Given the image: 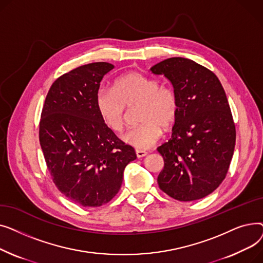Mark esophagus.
<instances>
[{"instance_id": "34e87169", "label": "esophagus", "mask_w": 263, "mask_h": 263, "mask_svg": "<svg viewBox=\"0 0 263 263\" xmlns=\"http://www.w3.org/2000/svg\"><path fill=\"white\" fill-rule=\"evenodd\" d=\"M135 154H136V157L137 158H143V157H145V156H147V153L145 150H139V149H136L135 150Z\"/></svg>"}]
</instances>
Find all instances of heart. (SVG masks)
I'll list each match as a JSON object with an SVG mask.
<instances>
[{
	"instance_id": "heart-1",
	"label": "heart",
	"mask_w": 263,
	"mask_h": 263,
	"mask_svg": "<svg viewBox=\"0 0 263 263\" xmlns=\"http://www.w3.org/2000/svg\"><path fill=\"white\" fill-rule=\"evenodd\" d=\"M140 105L141 124L122 135V141L140 150L153 147L162 135V126L168 128L178 115V97L173 87L136 71L120 76L113 90L101 88L96 96V106L106 126L120 132L126 126V105Z\"/></svg>"
}]
</instances>
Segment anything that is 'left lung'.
<instances>
[{"label":"left lung","instance_id":"1","mask_svg":"<svg viewBox=\"0 0 263 263\" xmlns=\"http://www.w3.org/2000/svg\"><path fill=\"white\" fill-rule=\"evenodd\" d=\"M150 70L171 81L179 104L171 140L158 147L159 186L180 201L203 198L223 182L236 145L225 90L211 70L189 59L171 58Z\"/></svg>","mask_w":263,"mask_h":263}]
</instances>
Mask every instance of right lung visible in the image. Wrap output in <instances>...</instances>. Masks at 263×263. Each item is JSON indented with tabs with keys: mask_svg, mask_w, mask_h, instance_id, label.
<instances>
[{
	"mask_svg": "<svg viewBox=\"0 0 263 263\" xmlns=\"http://www.w3.org/2000/svg\"><path fill=\"white\" fill-rule=\"evenodd\" d=\"M114 65L80 66L55 81L39 122V142L52 180L61 193L83 206H100L120 189L123 171L136 159L101 119L96 96Z\"/></svg>",
	"mask_w": 263,
	"mask_h": 263,
	"instance_id": "1",
	"label": "right lung"
}]
</instances>
